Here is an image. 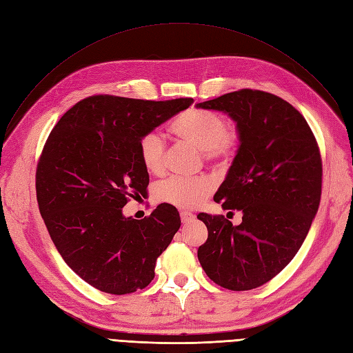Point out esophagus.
I'll return each mask as SVG.
<instances>
[{
	"label": "esophagus",
	"mask_w": 353,
	"mask_h": 353,
	"mask_svg": "<svg viewBox=\"0 0 353 353\" xmlns=\"http://www.w3.org/2000/svg\"><path fill=\"white\" fill-rule=\"evenodd\" d=\"M179 216H181L182 223H190V222L194 221V214L190 213V212H187V210H181Z\"/></svg>",
	"instance_id": "1"
}]
</instances>
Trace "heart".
Here are the masks:
<instances>
[{
  "label": "heart",
  "mask_w": 353,
  "mask_h": 353,
  "mask_svg": "<svg viewBox=\"0 0 353 353\" xmlns=\"http://www.w3.org/2000/svg\"><path fill=\"white\" fill-rule=\"evenodd\" d=\"M174 134L204 152L208 161H228L235 153L239 134L235 128L226 127L223 117L203 109H190L178 115L171 124ZM166 145L157 131L144 132L139 141V156L145 171L161 174L165 168ZM213 191L208 178L172 176L156 187V197L176 208L190 209L200 204Z\"/></svg>",
  "instance_id": "1"
}]
</instances>
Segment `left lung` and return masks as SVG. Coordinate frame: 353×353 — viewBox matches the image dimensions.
Returning <instances> with one entry per match:
<instances>
[{
    "instance_id": "8db88e82",
    "label": "left lung",
    "mask_w": 353,
    "mask_h": 353,
    "mask_svg": "<svg viewBox=\"0 0 353 353\" xmlns=\"http://www.w3.org/2000/svg\"><path fill=\"white\" fill-rule=\"evenodd\" d=\"M196 108L235 121L236 154L213 200L223 210L242 213L236 226L223 216H197L209 230L199 261L219 286L259 288L292 261L319 212L323 168L317 141L292 105L267 92L242 89Z\"/></svg>"
}]
</instances>
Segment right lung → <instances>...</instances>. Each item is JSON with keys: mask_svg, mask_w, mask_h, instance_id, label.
I'll list each match as a JSON object with an SVG mask.
<instances>
[{"mask_svg": "<svg viewBox=\"0 0 353 353\" xmlns=\"http://www.w3.org/2000/svg\"><path fill=\"white\" fill-rule=\"evenodd\" d=\"M191 103L90 96L61 117L45 143L36 171L39 212L67 265L102 292L125 295L148 286L181 226L171 204L141 221L124 216L123 208L148 191L141 136Z\"/></svg>", "mask_w": 353, "mask_h": 353, "instance_id": "add662e5", "label": "right lung"}]
</instances>
